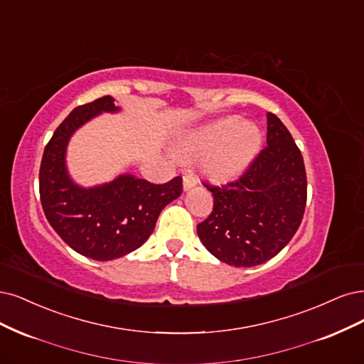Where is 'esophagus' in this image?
Masks as SVG:
<instances>
[{
  "instance_id": "esophagus-1",
  "label": "esophagus",
  "mask_w": 364,
  "mask_h": 364,
  "mask_svg": "<svg viewBox=\"0 0 364 364\" xmlns=\"http://www.w3.org/2000/svg\"><path fill=\"white\" fill-rule=\"evenodd\" d=\"M197 185V179L193 176V174H185L183 176V191H190L191 188Z\"/></svg>"
}]
</instances>
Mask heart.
Returning <instances> with one entry per match:
<instances>
[{"instance_id":"1","label":"heart","mask_w":364,"mask_h":364,"mask_svg":"<svg viewBox=\"0 0 364 364\" xmlns=\"http://www.w3.org/2000/svg\"><path fill=\"white\" fill-rule=\"evenodd\" d=\"M263 143L256 123L240 116L223 117L206 127L185 134L179 154L185 158H202V170L214 182H230L252 166Z\"/></svg>"}]
</instances>
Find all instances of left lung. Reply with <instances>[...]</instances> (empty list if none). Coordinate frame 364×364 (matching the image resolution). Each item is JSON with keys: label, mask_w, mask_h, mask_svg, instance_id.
I'll use <instances>...</instances> for the list:
<instances>
[{"label": "left lung", "mask_w": 364, "mask_h": 364, "mask_svg": "<svg viewBox=\"0 0 364 364\" xmlns=\"http://www.w3.org/2000/svg\"><path fill=\"white\" fill-rule=\"evenodd\" d=\"M265 147L245 174L224 186H206L214 210L197 225L208 252L237 268L279 255L301 224L307 178L303 155L282 120L267 112Z\"/></svg>", "instance_id": "8db88e82"}]
</instances>
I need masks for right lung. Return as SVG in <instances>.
<instances>
[{
  "mask_svg": "<svg viewBox=\"0 0 364 364\" xmlns=\"http://www.w3.org/2000/svg\"><path fill=\"white\" fill-rule=\"evenodd\" d=\"M112 96L77 107L55 129L45 147L39 190L46 220L75 252L93 260H112L140 248L152 235L156 220L182 194V178L155 185L131 173L109 182L82 186L68 168L72 135L87 122L122 111Z\"/></svg>",
  "mask_w": 364,
  "mask_h": 364,
  "instance_id": "right-lung-1",
  "label": "right lung"
}]
</instances>
